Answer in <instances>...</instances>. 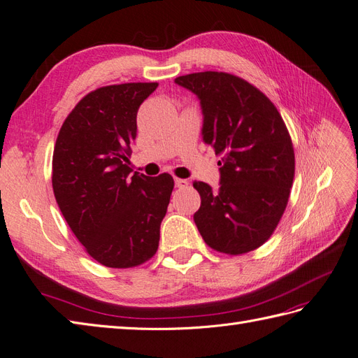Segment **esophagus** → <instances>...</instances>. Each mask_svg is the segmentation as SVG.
<instances>
[{
    "label": "esophagus",
    "instance_id": "obj_1",
    "mask_svg": "<svg viewBox=\"0 0 358 358\" xmlns=\"http://www.w3.org/2000/svg\"><path fill=\"white\" fill-rule=\"evenodd\" d=\"M175 185H176V188L183 189V188H187V187L189 185V182H188L187 179H179V178H176V179H175Z\"/></svg>",
    "mask_w": 358,
    "mask_h": 358
}]
</instances>
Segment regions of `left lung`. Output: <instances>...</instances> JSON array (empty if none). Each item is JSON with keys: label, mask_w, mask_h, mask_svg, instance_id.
Returning a JSON list of instances; mask_svg holds the SVG:
<instances>
[{"label": "left lung", "mask_w": 358, "mask_h": 358, "mask_svg": "<svg viewBox=\"0 0 358 358\" xmlns=\"http://www.w3.org/2000/svg\"><path fill=\"white\" fill-rule=\"evenodd\" d=\"M200 100L201 136L221 154L220 188L194 182L201 197L194 222L216 251H254L275 231L294 179V149L273 103L255 86L222 71L175 79Z\"/></svg>", "instance_id": "left-lung-1"}]
</instances>
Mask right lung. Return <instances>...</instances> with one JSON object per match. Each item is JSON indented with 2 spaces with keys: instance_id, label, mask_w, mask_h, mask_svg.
<instances>
[{
  "instance_id": "add662e5",
  "label": "right lung",
  "mask_w": 358,
  "mask_h": 358,
  "mask_svg": "<svg viewBox=\"0 0 358 358\" xmlns=\"http://www.w3.org/2000/svg\"><path fill=\"white\" fill-rule=\"evenodd\" d=\"M158 83L99 88L64 121L53 150L52 187L78 241L106 267L145 263L159 242L175 182L169 173L149 178L128 167L137 110Z\"/></svg>"
}]
</instances>
